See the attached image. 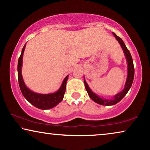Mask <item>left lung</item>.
Listing matches in <instances>:
<instances>
[{"instance_id":"1","label":"left lung","mask_w":150,"mask_h":150,"mask_svg":"<svg viewBox=\"0 0 150 150\" xmlns=\"http://www.w3.org/2000/svg\"><path fill=\"white\" fill-rule=\"evenodd\" d=\"M116 40H118V42H119L120 46H121L122 50H123L124 54H125V56L126 57V59H127V80H126V83L125 85V87H124L123 90L121 91V92L118 93L116 95L114 96V97L112 99H105L102 98L100 97L97 96L96 94H94V92L91 90L90 88H89L88 85L85 81L84 79V83H85V89H86L87 93H88L89 96L92 99L94 102H96V103L102 105H114L116 103H118L119 101H120L123 98L124 96L127 94L128 91L129 90L130 87H132V83H133L134 77V63H133V60H132V56L130 54V52L127 47L125 46V43H124L123 41L120 37H118L117 35H116L114 33H112Z\"/></svg>"}]
</instances>
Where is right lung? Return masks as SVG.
Instances as JSON below:
<instances>
[{
	"label": "right lung",
	"mask_w": 150,
	"mask_h": 150,
	"mask_svg": "<svg viewBox=\"0 0 150 150\" xmlns=\"http://www.w3.org/2000/svg\"><path fill=\"white\" fill-rule=\"evenodd\" d=\"M25 45L23 47L22 52H21L18 61V79L21 92H22L25 98L36 108L40 109V110L51 109L57 105L63 100L65 92L66 83H67L68 76H67L65 78V79L63 80L61 87L56 92L52 93V94H42L31 91L25 85L24 81H23L22 74H21V67H22L23 65V56L25 48Z\"/></svg>",
	"instance_id": "1"
}]
</instances>
